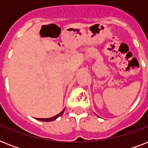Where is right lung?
Wrapping results in <instances>:
<instances>
[{
	"label": "right lung",
	"instance_id": "obj_1",
	"mask_svg": "<svg viewBox=\"0 0 148 148\" xmlns=\"http://www.w3.org/2000/svg\"><path fill=\"white\" fill-rule=\"evenodd\" d=\"M65 109H64V110L61 111V112L59 114L56 115V116H54V117H50V118H37V120H38V121H46V122H48V121H54L55 119H57L58 117H60V116H61V115L63 114V113H64V111Z\"/></svg>",
	"mask_w": 148,
	"mask_h": 148
}]
</instances>
